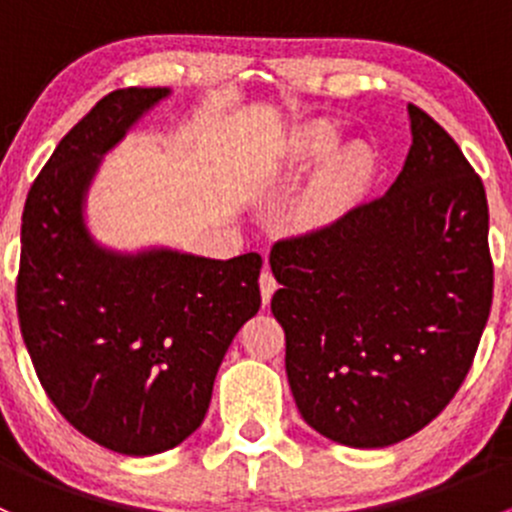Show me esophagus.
<instances>
[{
    "label": "esophagus",
    "instance_id": "obj_1",
    "mask_svg": "<svg viewBox=\"0 0 512 512\" xmlns=\"http://www.w3.org/2000/svg\"><path fill=\"white\" fill-rule=\"evenodd\" d=\"M277 289V280L272 277L270 270H262L260 275V294H262V304H270L272 294H275Z\"/></svg>",
    "mask_w": 512,
    "mask_h": 512
}]
</instances>
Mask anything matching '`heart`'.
I'll list each match as a JSON object with an SVG mask.
<instances>
[{"mask_svg":"<svg viewBox=\"0 0 512 512\" xmlns=\"http://www.w3.org/2000/svg\"><path fill=\"white\" fill-rule=\"evenodd\" d=\"M337 143L339 131L329 121L304 123L289 141V160L297 165L317 163L329 156L304 198V215L309 220H324L344 205L354 203L374 175V158L369 148L349 143L335 152Z\"/></svg>","mask_w":512,"mask_h":512,"instance_id":"1","label":"heart"}]
</instances>
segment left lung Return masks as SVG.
Listing matches in <instances>:
<instances>
[{
    "label": "left lung",
    "instance_id": "obj_1",
    "mask_svg": "<svg viewBox=\"0 0 512 512\" xmlns=\"http://www.w3.org/2000/svg\"><path fill=\"white\" fill-rule=\"evenodd\" d=\"M409 121L384 198L270 252L294 404L349 448L394 446L446 409L493 302L483 183L428 113L409 103Z\"/></svg>",
    "mask_w": 512,
    "mask_h": 512
}]
</instances>
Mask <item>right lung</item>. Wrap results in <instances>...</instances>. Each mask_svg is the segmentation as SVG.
Instances as JSON below:
<instances>
[{
    "mask_svg": "<svg viewBox=\"0 0 512 512\" xmlns=\"http://www.w3.org/2000/svg\"><path fill=\"white\" fill-rule=\"evenodd\" d=\"M170 94L101 98L61 138L22 215L17 309L41 386L76 431L123 456H156L198 431L227 347L260 309L257 252L118 250L91 232L103 158Z\"/></svg>",
    "mask_w": 512,
    "mask_h": 512,
    "instance_id": "right-lung-1",
    "label": "right lung"
}]
</instances>
